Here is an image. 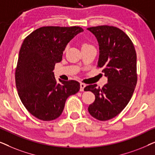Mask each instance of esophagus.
Segmentation results:
<instances>
[{"label": "esophagus", "instance_id": "1", "mask_svg": "<svg viewBox=\"0 0 155 155\" xmlns=\"http://www.w3.org/2000/svg\"><path fill=\"white\" fill-rule=\"evenodd\" d=\"M85 87H86V84H85L83 83V82H80V90L81 91V92H83L84 88Z\"/></svg>", "mask_w": 155, "mask_h": 155}]
</instances>
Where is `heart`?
<instances>
[{"mask_svg":"<svg viewBox=\"0 0 155 155\" xmlns=\"http://www.w3.org/2000/svg\"><path fill=\"white\" fill-rule=\"evenodd\" d=\"M90 46V44L84 43V44H83V45H82V47H84V46Z\"/></svg>","mask_w":155,"mask_h":155,"instance_id":"1","label":"heart"}]
</instances>
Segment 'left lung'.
<instances>
[{
	"mask_svg": "<svg viewBox=\"0 0 155 155\" xmlns=\"http://www.w3.org/2000/svg\"><path fill=\"white\" fill-rule=\"evenodd\" d=\"M96 37L99 46L97 67L108 78L102 88L90 84L95 100L88 107L89 113L99 120L111 119L126 107L137 84L136 52L128 36L114 26L101 25L87 28Z\"/></svg>",
	"mask_w": 155,
	"mask_h": 155,
	"instance_id": "1",
	"label": "left lung"
}]
</instances>
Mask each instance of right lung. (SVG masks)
<instances>
[{"label": "right lung", "mask_w": 155, "mask_h": 155, "mask_svg": "<svg viewBox=\"0 0 155 155\" xmlns=\"http://www.w3.org/2000/svg\"><path fill=\"white\" fill-rule=\"evenodd\" d=\"M83 31L80 27H42L25 38L15 70V84L23 105L38 119L59 117L71 95L80 90L76 80L55 78V64L62 60L68 43Z\"/></svg>", "instance_id": "obj_1"}]
</instances>
